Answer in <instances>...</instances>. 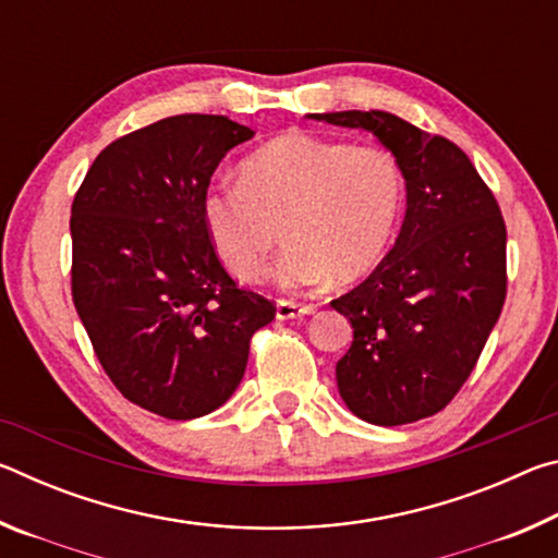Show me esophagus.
Wrapping results in <instances>:
<instances>
[{"instance_id": "1", "label": "esophagus", "mask_w": 558, "mask_h": 558, "mask_svg": "<svg viewBox=\"0 0 558 558\" xmlns=\"http://www.w3.org/2000/svg\"><path fill=\"white\" fill-rule=\"evenodd\" d=\"M313 313H315V305H305V302H295V300H278L276 305L278 319H292V317L313 315Z\"/></svg>"}]
</instances>
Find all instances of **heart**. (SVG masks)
<instances>
[{
	"label": "heart",
	"instance_id": "obj_1",
	"mask_svg": "<svg viewBox=\"0 0 558 558\" xmlns=\"http://www.w3.org/2000/svg\"><path fill=\"white\" fill-rule=\"evenodd\" d=\"M403 192L401 165L386 147L290 130L243 159L239 184L211 186L202 216L226 268L245 282L268 276L280 223V286L352 282L389 251Z\"/></svg>",
	"mask_w": 558,
	"mask_h": 558
}]
</instances>
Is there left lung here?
I'll use <instances>...</instances> for the list:
<instances>
[{"label": "left lung", "instance_id": "left-lung-1", "mask_svg": "<svg viewBox=\"0 0 558 558\" xmlns=\"http://www.w3.org/2000/svg\"><path fill=\"white\" fill-rule=\"evenodd\" d=\"M366 130L399 159L405 216L386 258L332 300L354 329L337 362L347 409L403 426L446 409L475 369L507 295V229L468 155L384 110L313 112Z\"/></svg>", "mask_w": 558, "mask_h": 558}]
</instances>
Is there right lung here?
<instances>
[{
	"label": "right lung",
	"mask_w": 558,
	"mask_h": 558,
	"mask_svg": "<svg viewBox=\"0 0 558 558\" xmlns=\"http://www.w3.org/2000/svg\"><path fill=\"white\" fill-rule=\"evenodd\" d=\"M253 135L226 116L157 120L102 149L71 206L75 313L116 389L165 418L229 401L276 317L226 272L202 216L216 167Z\"/></svg>",
	"instance_id": "right-lung-1"
}]
</instances>
